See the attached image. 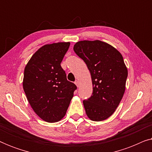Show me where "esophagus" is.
Listing matches in <instances>:
<instances>
[{
    "instance_id": "34e87169",
    "label": "esophagus",
    "mask_w": 152,
    "mask_h": 152,
    "mask_svg": "<svg viewBox=\"0 0 152 152\" xmlns=\"http://www.w3.org/2000/svg\"><path fill=\"white\" fill-rule=\"evenodd\" d=\"M75 85L77 86H79V81H77V80H76L75 82Z\"/></svg>"
}]
</instances>
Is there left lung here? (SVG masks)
Returning <instances> with one entry per match:
<instances>
[{
    "label": "left lung",
    "instance_id": "1",
    "mask_svg": "<svg viewBox=\"0 0 152 152\" xmlns=\"http://www.w3.org/2000/svg\"><path fill=\"white\" fill-rule=\"evenodd\" d=\"M91 72L93 93L83 101L86 113L93 121L109 118L119 105L125 91L127 68L119 51L103 41H81L73 47Z\"/></svg>",
    "mask_w": 152,
    "mask_h": 152
}]
</instances>
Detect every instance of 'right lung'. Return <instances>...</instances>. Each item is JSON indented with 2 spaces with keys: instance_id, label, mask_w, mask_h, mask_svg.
Masks as SVG:
<instances>
[{
  "instance_id": "obj_1",
  "label": "right lung",
  "mask_w": 152,
  "mask_h": 152,
  "mask_svg": "<svg viewBox=\"0 0 152 152\" xmlns=\"http://www.w3.org/2000/svg\"><path fill=\"white\" fill-rule=\"evenodd\" d=\"M69 46L70 42L43 45L25 68L24 92L34 111L45 122H56L64 117L77 89L61 66Z\"/></svg>"
}]
</instances>
